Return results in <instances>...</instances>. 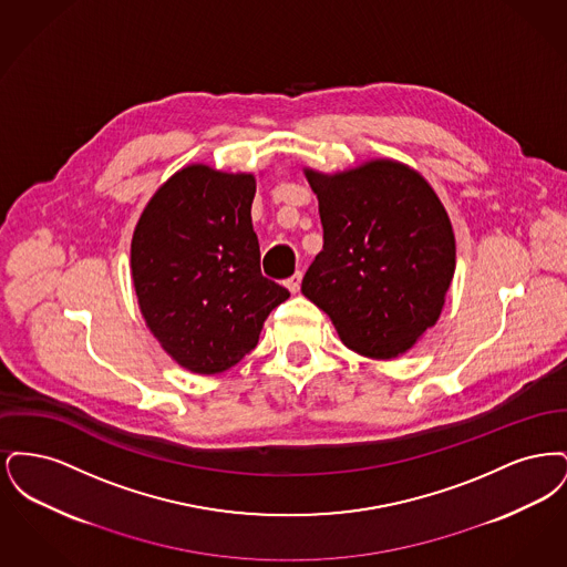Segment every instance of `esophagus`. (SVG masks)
Wrapping results in <instances>:
<instances>
[{"label": "esophagus", "mask_w": 567, "mask_h": 567, "mask_svg": "<svg viewBox=\"0 0 567 567\" xmlns=\"http://www.w3.org/2000/svg\"><path fill=\"white\" fill-rule=\"evenodd\" d=\"M299 285H301V271H296L291 278L285 280V287H287L291 293L299 291Z\"/></svg>", "instance_id": "esophagus-1"}]
</instances>
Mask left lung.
I'll list each match as a JSON object with an SVG mask.
<instances>
[{"label":"left lung","mask_w":567,"mask_h":567,"mask_svg":"<svg viewBox=\"0 0 567 567\" xmlns=\"http://www.w3.org/2000/svg\"><path fill=\"white\" fill-rule=\"evenodd\" d=\"M303 174L319 197L323 250L301 293L352 351L393 359L412 349L440 319L455 274V234L435 190L393 159Z\"/></svg>","instance_id":"obj_1"}]
</instances>
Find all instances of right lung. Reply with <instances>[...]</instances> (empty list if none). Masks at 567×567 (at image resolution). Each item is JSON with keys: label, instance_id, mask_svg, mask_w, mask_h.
<instances>
[{"label": "right lung", "instance_id": "1", "mask_svg": "<svg viewBox=\"0 0 567 567\" xmlns=\"http://www.w3.org/2000/svg\"><path fill=\"white\" fill-rule=\"evenodd\" d=\"M252 174L193 163L135 225L132 278L142 317L178 365L218 374L243 361L289 291L261 274Z\"/></svg>", "mask_w": 567, "mask_h": 567}]
</instances>
